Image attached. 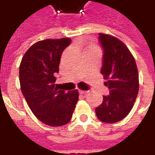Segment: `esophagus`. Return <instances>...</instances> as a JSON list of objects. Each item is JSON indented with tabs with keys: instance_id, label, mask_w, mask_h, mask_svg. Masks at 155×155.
Wrapping results in <instances>:
<instances>
[{
	"instance_id": "obj_1",
	"label": "esophagus",
	"mask_w": 155,
	"mask_h": 155,
	"mask_svg": "<svg viewBox=\"0 0 155 155\" xmlns=\"http://www.w3.org/2000/svg\"><path fill=\"white\" fill-rule=\"evenodd\" d=\"M79 92H80V94H86L88 93V92H89V91H81V90H80V91H79Z\"/></svg>"
}]
</instances>
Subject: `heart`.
<instances>
[{"label": "heart", "mask_w": 155, "mask_h": 155, "mask_svg": "<svg viewBox=\"0 0 155 155\" xmlns=\"http://www.w3.org/2000/svg\"><path fill=\"white\" fill-rule=\"evenodd\" d=\"M91 50H96L95 48L93 47V46H91V47H89V51H91Z\"/></svg>", "instance_id": "obj_1"}]
</instances>
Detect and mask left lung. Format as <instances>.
<instances>
[{
	"label": "left lung",
	"instance_id": "obj_1",
	"mask_svg": "<svg viewBox=\"0 0 155 155\" xmlns=\"http://www.w3.org/2000/svg\"><path fill=\"white\" fill-rule=\"evenodd\" d=\"M99 40L104 50L103 74L104 84L110 94L103 96V101L95 113L104 123H116L129 114L139 92V73L135 60L122 41L114 36L100 33Z\"/></svg>",
	"mask_w": 155,
	"mask_h": 155
}]
</instances>
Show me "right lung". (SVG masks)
<instances>
[{"instance_id": "1", "label": "right lung", "mask_w": 155, "mask_h": 155, "mask_svg": "<svg viewBox=\"0 0 155 155\" xmlns=\"http://www.w3.org/2000/svg\"><path fill=\"white\" fill-rule=\"evenodd\" d=\"M71 42V38L37 41L25 52L20 64L22 94L35 117L50 126L69 123L79 100L77 90L66 93L54 84L62 52Z\"/></svg>"}]
</instances>
